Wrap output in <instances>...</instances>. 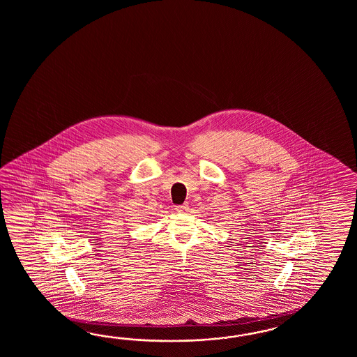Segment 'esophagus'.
Returning a JSON list of instances; mask_svg holds the SVG:
<instances>
[{
    "label": "esophagus",
    "mask_w": 357,
    "mask_h": 357,
    "mask_svg": "<svg viewBox=\"0 0 357 357\" xmlns=\"http://www.w3.org/2000/svg\"><path fill=\"white\" fill-rule=\"evenodd\" d=\"M188 209H189V205L188 204L178 205V206H176V212L177 213H185Z\"/></svg>",
    "instance_id": "1"
}]
</instances>
